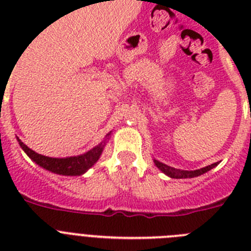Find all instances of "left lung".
Segmentation results:
<instances>
[{"instance_id":"1","label":"left lung","mask_w":251,"mask_h":251,"mask_svg":"<svg viewBox=\"0 0 251 251\" xmlns=\"http://www.w3.org/2000/svg\"><path fill=\"white\" fill-rule=\"evenodd\" d=\"M154 163H156V166L162 171V172H165L167 176L172 177V178H191V177L200 176V175L210 171L211 168H214L215 166H217L219 162H215V163H212V165L206 166V167L200 168V170H196V171H182V170H178V168L170 167V166L165 165V163H161V162L156 161V159H154Z\"/></svg>"}]
</instances>
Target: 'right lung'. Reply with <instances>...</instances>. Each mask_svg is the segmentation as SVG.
<instances>
[{"instance_id": "add662e5", "label": "right lung", "mask_w": 251, "mask_h": 251, "mask_svg": "<svg viewBox=\"0 0 251 251\" xmlns=\"http://www.w3.org/2000/svg\"><path fill=\"white\" fill-rule=\"evenodd\" d=\"M17 141H19V145L21 146L22 150L25 151L26 154L35 163L51 171V172H54V174L64 175V176H79V175H83L86 170H89L95 162L98 161L104 145H105V141L101 142L100 145L90 150L89 152L84 153L81 156L69 157V158H51V157H45L43 154L34 152L27 146L24 145L19 138H17Z\"/></svg>"}]
</instances>
